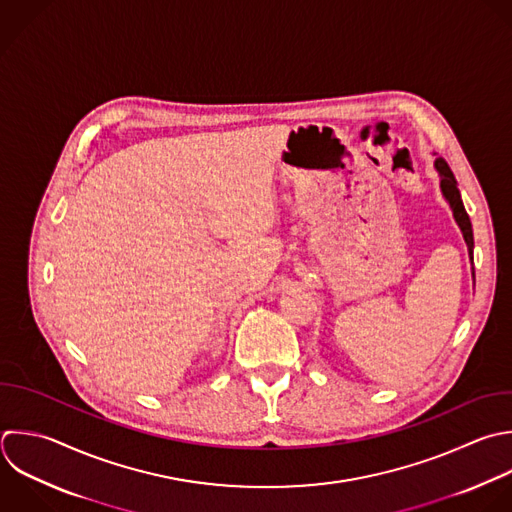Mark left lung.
I'll return each instance as SVG.
<instances>
[{"instance_id": "8db88e82", "label": "left lung", "mask_w": 512, "mask_h": 512, "mask_svg": "<svg viewBox=\"0 0 512 512\" xmlns=\"http://www.w3.org/2000/svg\"><path fill=\"white\" fill-rule=\"evenodd\" d=\"M434 170L438 172V178H440V192L444 196V200L448 202L450 210H452V216H454V222L458 224L460 232H462V238L466 242V248H468V258L472 260V250H474V238H472V224H470V218L464 210V204H462V198H460V192H458V184H456V178L452 174V170L448 168V164L442 160V158H436L434 160ZM472 276H474V268H472Z\"/></svg>"}]
</instances>
